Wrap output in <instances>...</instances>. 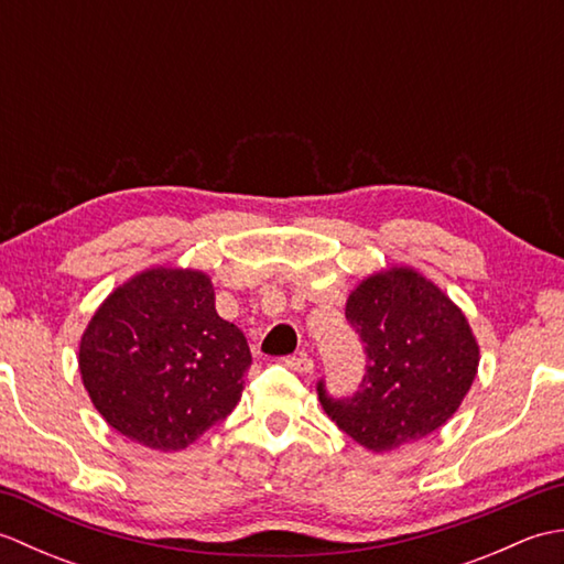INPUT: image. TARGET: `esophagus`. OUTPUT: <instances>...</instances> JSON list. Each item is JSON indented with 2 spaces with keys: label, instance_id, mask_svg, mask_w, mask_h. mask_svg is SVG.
<instances>
[{
  "label": "esophagus",
  "instance_id": "esophagus-1",
  "mask_svg": "<svg viewBox=\"0 0 564 564\" xmlns=\"http://www.w3.org/2000/svg\"><path fill=\"white\" fill-rule=\"evenodd\" d=\"M285 366H289L291 370H295V373H313L315 361H313V358H307L305 354H301V356L285 358Z\"/></svg>",
  "mask_w": 564,
  "mask_h": 564
}]
</instances>
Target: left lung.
<instances>
[{"label": "left lung", "mask_w": 564, "mask_h": 564, "mask_svg": "<svg viewBox=\"0 0 564 564\" xmlns=\"http://www.w3.org/2000/svg\"><path fill=\"white\" fill-rule=\"evenodd\" d=\"M346 319L368 356L361 390L332 398L327 416L364 448L386 453L434 434L458 412L480 366L463 310L410 267L370 273L346 301Z\"/></svg>", "instance_id": "left-lung-1"}]
</instances>
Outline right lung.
I'll use <instances>...</instances> for the list:
<instances>
[{
    "label": "right lung",
    "mask_w": 564,
    "mask_h": 564,
    "mask_svg": "<svg viewBox=\"0 0 564 564\" xmlns=\"http://www.w3.org/2000/svg\"><path fill=\"white\" fill-rule=\"evenodd\" d=\"M251 366L242 329L215 313L210 279L158 267L106 297L79 341L89 400L118 434L182 451L242 398Z\"/></svg>",
    "instance_id": "add662e5"
}]
</instances>
